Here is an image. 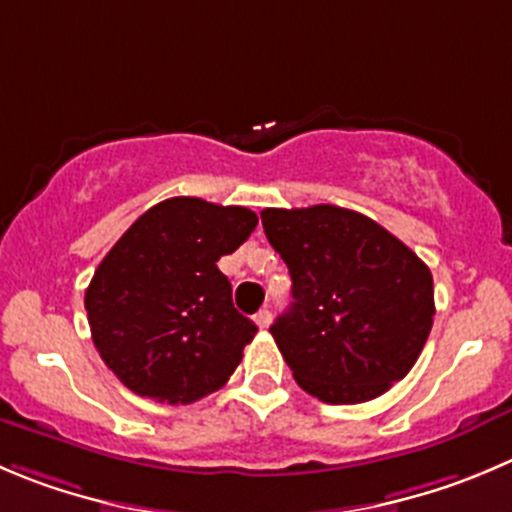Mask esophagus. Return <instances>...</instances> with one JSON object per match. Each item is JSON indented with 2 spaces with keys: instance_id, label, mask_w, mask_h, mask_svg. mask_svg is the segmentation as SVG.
Listing matches in <instances>:
<instances>
[{
  "instance_id": "esophagus-1",
  "label": "esophagus",
  "mask_w": 512,
  "mask_h": 512,
  "mask_svg": "<svg viewBox=\"0 0 512 512\" xmlns=\"http://www.w3.org/2000/svg\"><path fill=\"white\" fill-rule=\"evenodd\" d=\"M253 321H256V326H259V329H266V326L271 324V311L269 309H261L259 314L253 316Z\"/></svg>"
}]
</instances>
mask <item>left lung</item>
Instances as JSON below:
<instances>
[{"label": "left lung", "instance_id": "left-lung-1", "mask_svg": "<svg viewBox=\"0 0 512 512\" xmlns=\"http://www.w3.org/2000/svg\"><path fill=\"white\" fill-rule=\"evenodd\" d=\"M261 223L291 274L294 301L271 334L299 387L359 405L405 377L435 316L425 261L349 208H264Z\"/></svg>", "mask_w": 512, "mask_h": 512}]
</instances>
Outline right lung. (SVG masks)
<instances>
[{"label":"right lung","instance_id":"add662e5","mask_svg":"<svg viewBox=\"0 0 512 512\" xmlns=\"http://www.w3.org/2000/svg\"><path fill=\"white\" fill-rule=\"evenodd\" d=\"M259 218L243 206L168 198L107 251L85 291L92 342L140 397L191 405L236 372L256 324L238 314L218 259Z\"/></svg>","mask_w":512,"mask_h":512}]
</instances>
